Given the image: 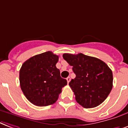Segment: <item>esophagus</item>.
Listing matches in <instances>:
<instances>
[{"label":"esophagus","instance_id":"34e87169","mask_svg":"<svg viewBox=\"0 0 128 128\" xmlns=\"http://www.w3.org/2000/svg\"><path fill=\"white\" fill-rule=\"evenodd\" d=\"M66 80H67V83H68V84H69V82H70V81H71V78H70V77H68V78H67V79H66Z\"/></svg>","mask_w":128,"mask_h":128}]
</instances>
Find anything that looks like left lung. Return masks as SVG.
Here are the masks:
<instances>
[{
  "label": "left lung",
  "instance_id": "left-lung-1",
  "mask_svg": "<svg viewBox=\"0 0 128 128\" xmlns=\"http://www.w3.org/2000/svg\"><path fill=\"white\" fill-rule=\"evenodd\" d=\"M63 57L76 75L69 85L78 104L93 108L104 102L113 87L112 71L106 63L82 53H64Z\"/></svg>",
  "mask_w": 128,
  "mask_h": 128
}]
</instances>
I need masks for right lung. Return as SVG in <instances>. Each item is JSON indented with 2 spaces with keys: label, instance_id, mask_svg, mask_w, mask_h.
<instances>
[{
  "label": "right lung",
  "instance_id": "1",
  "mask_svg": "<svg viewBox=\"0 0 128 128\" xmlns=\"http://www.w3.org/2000/svg\"><path fill=\"white\" fill-rule=\"evenodd\" d=\"M59 56L51 51L34 55L22 64L19 71L20 86L26 99L36 106L56 102L67 80L56 67Z\"/></svg>",
  "mask_w": 128,
  "mask_h": 128
}]
</instances>
